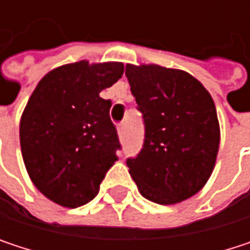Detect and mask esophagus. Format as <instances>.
<instances>
[{
    "mask_svg": "<svg viewBox=\"0 0 250 250\" xmlns=\"http://www.w3.org/2000/svg\"><path fill=\"white\" fill-rule=\"evenodd\" d=\"M117 131H119V136L120 137H125V123H120L117 127Z\"/></svg>",
    "mask_w": 250,
    "mask_h": 250,
    "instance_id": "obj_1",
    "label": "esophagus"
}]
</instances>
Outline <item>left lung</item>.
Listing matches in <instances>:
<instances>
[{"instance_id": "1", "label": "left lung", "mask_w": 250, "mask_h": 250, "mask_svg": "<svg viewBox=\"0 0 250 250\" xmlns=\"http://www.w3.org/2000/svg\"><path fill=\"white\" fill-rule=\"evenodd\" d=\"M130 91L145 122L143 149L127 159L139 192L162 206L195 195L216 165L220 125L210 92L185 71L125 65Z\"/></svg>"}]
</instances>
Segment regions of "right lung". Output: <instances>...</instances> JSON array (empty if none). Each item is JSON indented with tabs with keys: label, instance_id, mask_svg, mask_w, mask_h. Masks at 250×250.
I'll use <instances>...</instances> for the list:
<instances>
[{
	"label": "right lung",
	"instance_id": "obj_1",
	"mask_svg": "<svg viewBox=\"0 0 250 250\" xmlns=\"http://www.w3.org/2000/svg\"><path fill=\"white\" fill-rule=\"evenodd\" d=\"M125 72L122 62L79 61L43 76L20 120V146L27 174L50 201L76 208L100 191L119 159L111 101L100 92Z\"/></svg>",
	"mask_w": 250,
	"mask_h": 250
}]
</instances>
